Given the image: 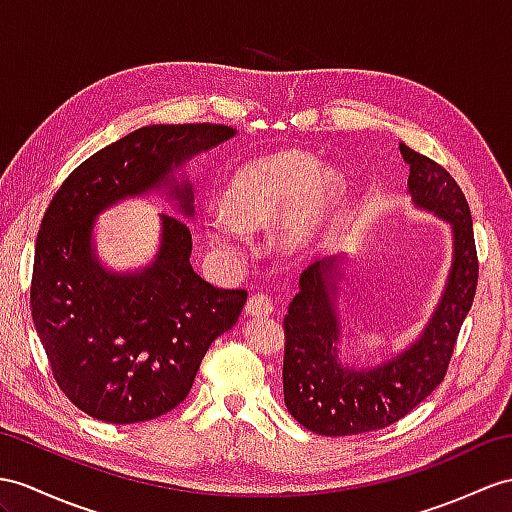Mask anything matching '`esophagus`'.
<instances>
[{
    "instance_id": "esophagus-1",
    "label": "esophagus",
    "mask_w": 512,
    "mask_h": 512,
    "mask_svg": "<svg viewBox=\"0 0 512 512\" xmlns=\"http://www.w3.org/2000/svg\"><path fill=\"white\" fill-rule=\"evenodd\" d=\"M273 310V299L265 293H256L247 299L245 304V313L252 317H269Z\"/></svg>"
}]
</instances>
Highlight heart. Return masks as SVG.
Wrapping results in <instances>:
<instances>
[{
    "label": "heart",
    "instance_id": "obj_1",
    "mask_svg": "<svg viewBox=\"0 0 512 512\" xmlns=\"http://www.w3.org/2000/svg\"><path fill=\"white\" fill-rule=\"evenodd\" d=\"M347 182L339 169L323 167L299 149L258 156L234 169L217 197L219 213L204 219L210 245L230 258L247 252L243 232L276 223L284 254H306L345 204Z\"/></svg>",
    "mask_w": 512,
    "mask_h": 512
}]
</instances>
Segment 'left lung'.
<instances>
[{"label":"left lung","mask_w":512,"mask_h":512,"mask_svg":"<svg viewBox=\"0 0 512 512\" xmlns=\"http://www.w3.org/2000/svg\"><path fill=\"white\" fill-rule=\"evenodd\" d=\"M410 167L408 195L450 223L452 267L426 328L404 352L376 367L339 358L341 256L323 258L299 276V293L284 317V404L304 428L347 436L391 426L419 406L445 378L460 326L478 286V256L469 204L456 180L428 156L400 143Z\"/></svg>","instance_id":"8db88e82"}]
</instances>
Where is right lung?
Instances as JSON below:
<instances>
[{"label":"right lung","mask_w":512,"mask_h":512,"mask_svg":"<svg viewBox=\"0 0 512 512\" xmlns=\"http://www.w3.org/2000/svg\"><path fill=\"white\" fill-rule=\"evenodd\" d=\"M234 136L217 123L134 130L84 160L45 210L32 319L60 391L93 419L139 423L184 402L210 343L247 302V291L215 289L193 271L186 221L163 214L153 263L112 272L94 252V217L128 196L165 190L191 219L193 186L176 173Z\"/></svg>","instance_id":"right-lung-1"}]
</instances>
